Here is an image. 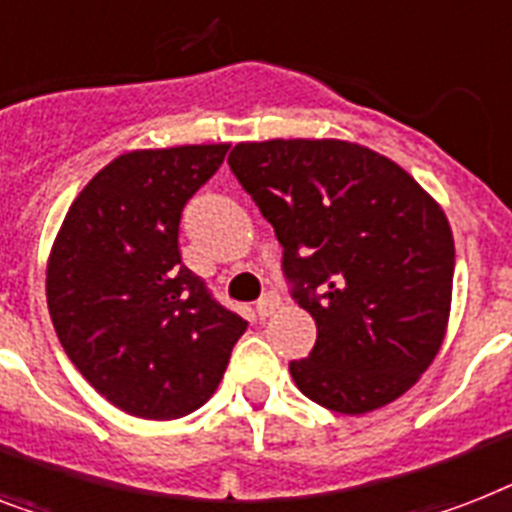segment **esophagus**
Instances as JSON below:
<instances>
[{"label": "esophagus", "instance_id": "esophagus-1", "mask_svg": "<svg viewBox=\"0 0 512 512\" xmlns=\"http://www.w3.org/2000/svg\"><path fill=\"white\" fill-rule=\"evenodd\" d=\"M278 305H281L278 294H273V292L263 294V297H260V302H257V315H260V318H268V315L276 313Z\"/></svg>", "mask_w": 512, "mask_h": 512}]
</instances>
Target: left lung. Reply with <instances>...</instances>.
Returning <instances> with one entry per match:
<instances>
[{
	"instance_id": "8db88e82",
	"label": "left lung",
	"mask_w": 512,
	"mask_h": 512,
	"mask_svg": "<svg viewBox=\"0 0 512 512\" xmlns=\"http://www.w3.org/2000/svg\"><path fill=\"white\" fill-rule=\"evenodd\" d=\"M236 181L284 247L289 294L315 347L294 384L344 415L389 405L442 347L455 242L442 207L400 165L350 141L236 144Z\"/></svg>"
}]
</instances>
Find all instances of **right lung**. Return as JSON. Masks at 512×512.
<instances>
[{
    "mask_svg": "<svg viewBox=\"0 0 512 512\" xmlns=\"http://www.w3.org/2000/svg\"><path fill=\"white\" fill-rule=\"evenodd\" d=\"M228 144L141 149L112 160L70 205L47 265L62 350L112 405L173 421L213 397L247 331L181 260L184 207Z\"/></svg>",
    "mask_w": 512,
    "mask_h": 512,
    "instance_id": "right-lung-1",
    "label": "right lung"
}]
</instances>
